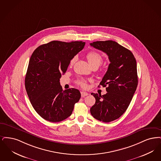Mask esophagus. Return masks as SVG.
I'll use <instances>...</instances> for the list:
<instances>
[{
  "instance_id": "1",
  "label": "esophagus",
  "mask_w": 161,
  "mask_h": 161,
  "mask_svg": "<svg viewBox=\"0 0 161 161\" xmlns=\"http://www.w3.org/2000/svg\"><path fill=\"white\" fill-rule=\"evenodd\" d=\"M80 93H81V96H82V97H85V96H86L88 95V93H87L86 92H84V91H81Z\"/></svg>"
}]
</instances>
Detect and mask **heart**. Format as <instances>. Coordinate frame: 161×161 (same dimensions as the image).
<instances>
[{"label":"heart","mask_w":161,"mask_h":161,"mask_svg":"<svg viewBox=\"0 0 161 161\" xmlns=\"http://www.w3.org/2000/svg\"><path fill=\"white\" fill-rule=\"evenodd\" d=\"M86 58H87L88 62L92 67L96 66V67H98V66L103 62V56L97 52H96V51L89 52L86 54ZM75 60H76L75 58H73L71 60L70 65L72 66L74 64V63L75 62ZM86 82H87V80L84 79H79L77 81V84L79 85L80 86H82V88L86 87Z\"/></svg>","instance_id":"obj_1"}]
</instances>
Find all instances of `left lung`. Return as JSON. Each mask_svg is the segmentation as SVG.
Returning <instances> with one entry per match:
<instances>
[{
    "label": "left lung",
    "mask_w": 161,
    "mask_h": 161,
    "mask_svg": "<svg viewBox=\"0 0 161 161\" xmlns=\"http://www.w3.org/2000/svg\"><path fill=\"white\" fill-rule=\"evenodd\" d=\"M108 56L110 64L100 85L108 92L101 95L91 93L96 103L90 108L91 115L108 123L119 118L130 104L138 85L136 62L129 50L112 40L90 43Z\"/></svg>",
    "instance_id": "obj_1"
}]
</instances>
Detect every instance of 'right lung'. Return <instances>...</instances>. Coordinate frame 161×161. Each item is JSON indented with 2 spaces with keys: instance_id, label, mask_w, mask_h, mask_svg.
I'll use <instances>...</instances> for the list:
<instances>
[{
  "instance_id": "1",
  "label": "right lung",
  "mask_w": 161,
  "mask_h": 161,
  "mask_svg": "<svg viewBox=\"0 0 161 161\" xmlns=\"http://www.w3.org/2000/svg\"><path fill=\"white\" fill-rule=\"evenodd\" d=\"M85 44L52 41L38 47L31 56L25 88L33 108L42 119L55 123L71 115L80 92L75 88L63 91L59 79Z\"/></svg>"
}]
</instances>
